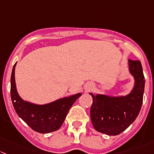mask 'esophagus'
I'll return each instance as SVG.
<instances>
[{
    "mask_svg": "<svg viewBox=\"0 0 154 154\" xmlns=\"http://www.w3.org/2000/svg\"><path fill=\"white\" fill-rule=\"evenodd\" d=\"M90 88H91V86H90V85H88V88H87V90H89V89H90Z\"/></svg>",
    "mask_w": 154,
    "mask_h": 154,
    "instance_id": "1",
    "label": "esophagus"
}]
</instances>
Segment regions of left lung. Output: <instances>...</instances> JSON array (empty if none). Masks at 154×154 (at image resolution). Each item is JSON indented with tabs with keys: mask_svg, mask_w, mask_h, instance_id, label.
<instances>
[{
	"mask_svg": "<svg viewBox=\"0 0 154 154\" xmlns=\"http://www.w3.org/2000/svg\"><path fill=\"white\" fill-rule=\"evenodd\" d=\"M129 72L134 79V86L126 96H110L90 93L93 97L90 119L95 129L110 136L119 135L136 119L143 101L145 77L141 62L128 60Z\"/></svg>",
	"mask_w": 154,
	"mask_h": 154,
	"instance_id": "obj_1",
	"label": "left lung"
}]
</instances>
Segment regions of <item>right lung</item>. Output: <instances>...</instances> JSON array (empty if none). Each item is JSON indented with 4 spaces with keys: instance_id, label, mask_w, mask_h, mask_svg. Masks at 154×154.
<instances>
[{
    "instance_id": "right-lung-1",
    "label": "right lung",
    "mask_w": 154,
    "mask_h": 154,
    "mask_svg": "<svg viewBox=\"0 0 154 154\" xmlns=\"http://www.w3.org/2000/svg\"><path fill=\"white\" fill-rule=\"evenodd\" d=\"M13 66L11 75V99L18 116L33 131L41 134H48L61 128L67 112L82 93L57 99L45 104H36L24 101L19 96L16 89L15 69Z\"/></svg>"
}]
</instances>
